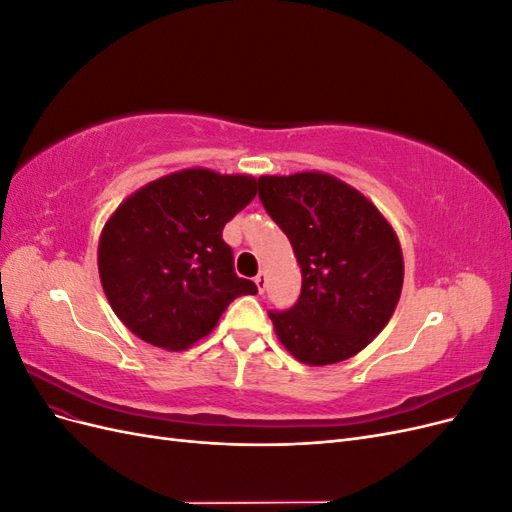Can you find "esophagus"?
Here are the masks:
<instances>
[{
  "mask_svg": "<svg viewBox=\"0 0 512 512\" xmlns=\"http://www.w3.org/2000/svg\"><path fill=\"white\" fill-rule=\"evenodd\" d=\"M254 282H256V286H258V292H265V288H267V275L265 273H258L256 277H254Z\"/></svg>",
  "mask_w": 512,
  "mask_h": 512,
  "instance_id": "esophagus-1",
  "label": "esophagus"
}]
</instances>
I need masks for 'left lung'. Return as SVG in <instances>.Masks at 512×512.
Instances as JSON below:
<instances>
[{"label":"left lung","instance_id":"obj_1","mask_svg":"<svg viewBox=\"0 0 512 512\" xmlns=\"http://www.w3.org/2000/svg\"><path fill=\"white\" fill-rule=\"evenodd\" d=\"M258 196L303 275L299 301L269 312L277 337L305 365L350 359L397 307L404 256L395 230L359 190L324 173L260 177Z\"/></svg>","mask_w":512,"mask_h":512}]
</instances>
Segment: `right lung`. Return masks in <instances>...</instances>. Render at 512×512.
<instances>
[{
    "instance_id": "add662e5",
    "label": "right lung",
    "mask_w": 512,
    "mask_h": 512,
    "mask_svg": "<svg viewBox=\"0 0 512 512\" xmlns=\"http://www.w3.org/2000/svg\"><path fill=\"white\" fill-rule=\"evenodd\" d=\"M256 179L188 168L147 183L108 218L98 271L117 318L143 342L185 350L209 335L254 282L235 273L226 222L252 203Z\"/></svg>"
}]
</instances>
